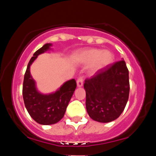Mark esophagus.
I'll use <instances>...</instances> for the list:
<instances>
[{
    "instance_id": "34e87169",
    "label": "esophagus",
    "mask_w": 156,
    "mask_h": 156,
    "mask_svg": "<svg viewBox=\"0 0 156 156\" xmlns=\"http://www.w3.org/2000/svg\"><path fill=\"white\" fill-rule=\"evenodd\" d=\"M83 84V79L82 77H79L77 80V86L78 87H81Z\"/></svg>"
}]
</instances>
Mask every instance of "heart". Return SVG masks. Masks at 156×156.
Wrapping results in <instances>:
<instances>
[{"instance_id":"b5f03b06","label":"heart","mask_w":156,"mask_h":156,"mask_svg":"<svg viewBox=\"0 0 156 156\" xmlns=\"http://www.w3.org/2000/svg\"><path fill=\"white\" fill-rule=\"evenodd\" d=\"M78 59L83 64L92 63L91 72L95 73L110 65L114 60V55L107 50L89 49L80 53Z\"/></svg>"}]
</instances>
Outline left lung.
<instances>
[{
    "label": "left lung",
    "mask_w": 156,
    "mask_h": 156,
    "mask_svg": "<svg viewBox=\"0 0 156 156\" xmlns=\"http://www.w3.org/2000/svg\"><path fill=\"white\" fill-rule=\"evenodd\" d=\"M89 116L99 122H110L120 116L128 101L129 73L124 60L96 73L83 84Z\"/></svg>",
    "instance_id": "obj_1"
}]
</instances>
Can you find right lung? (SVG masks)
I'll use <instances>...</instances> for the list:
<instances>
[{
  "instance_id": "add662e5",
  "label": "right lung",
  "mask_w": 156,
  "mask_h": 156,
  "mask_svg": "<svg viewBox=\"0 0 156 156\" xmlns=\"http://www.w3.org/2000/svg\"><path fill=\"white\" fill-rule=\"evenodd\" d=\"M51 45L50 43L44 44L34 53L27 66L23 85V101L28 114L37 123L44 125L55 124L63 118L77 86L76 80L72 79L65 82L54 93L44 94L38 92L30 67L37 56L49 51Z\"/></svg>"
}]
</instances>
